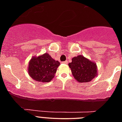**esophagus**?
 <instances>
[{
	"mask_svg": "<svg viewBox=\"0 0 122 122\" xmlns=\"http://www.w3.org/2000/svg\"><path fill=\"white\" fill-rule=\"evenodd\" d=\"M62 63H65V64H67V63H68V61H67V60L63 61V62H62Z\"/></svg>",
	"mask_w": 122,
	"mask_h": 122,
	"instance_id": "obj_1",
	"label": "esophagus"
}]
</instances>
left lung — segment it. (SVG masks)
<instances>
[{
	"label": "left lung",
	"mask_w": 122,
	"mask_h": 122,
	"mask_svg": "<svg viewBox=\"0 0 122 122\" xmlns=\"http://www.w3.org/2000/svg\"><path fill=\"white\" fill-rule=\"evenodd\" d=\"M68 65L74 79L79 82L91 81L97 75L96 63L81 55L73 57Z\"/></svg>",
	"instance_id": "left-lung-1"
}]
</instances>
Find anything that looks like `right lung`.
Masks as SVG:
<instances>
[{"label": "right lung", "mask_w": 122, "mask_h": 122, "mask_svg": "<svg viewBox=\"0 0 122 122\" xmlns=\"http://www.w3.org/2000/svg\"><path fill=\"white\" fill-rule=\"evenodd\" d=\"M59 65L60 62L45 53L31 59L29 63L28 72L34 80L40 82H48L54 77Z\"/></svg>", "instance_id": "right-lung-1"}]
</instances>
